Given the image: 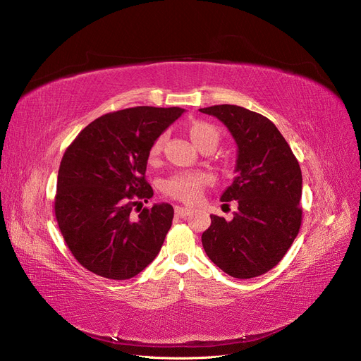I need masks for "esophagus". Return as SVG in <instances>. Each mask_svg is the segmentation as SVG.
<instances>
[{
	"label": "esophagus",
	"mask_w": 361,
	"mask_h": 361,
	"mask_svg": "<svg viewBox=\"0 0 361 361\" xmlns=\"http://www.w3.org/2000/svg\"><path fill=\"white\" fill-rule=\"evenodd\" d=\"M192 212V209H188V207H181V206H176V215L180 218H185L188 214Z\"/></svg>",
	"instance_id": "esophagus-1"
}]
</instances>
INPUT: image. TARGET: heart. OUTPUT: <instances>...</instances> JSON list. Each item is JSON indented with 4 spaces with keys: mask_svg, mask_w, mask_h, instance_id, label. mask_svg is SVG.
Returning <instances> with one entry per match:
<instances>
[{
    "mask_svg": "<svg viewBox=\"0 0 361 361\" xmlns=\"http://www.w3.org/2000/svg\"><path fill=\"white\" fill-rule=\"evenodd\" d=\"M188 135H190L192 140L195 142V145L200 149L204 145H218L219 140V131L218 128L211 124V123H206V121H195L190 126H188ZM164 140L165 136H159L155 143L152 145L150 147V155L155 157L158 155L162 146H164ZM209 178L207 176L202 174V173H177L174 176L168 177L162 187H164V192L174 197L177 200L181 202H187V203H192L196 202L200 195L203 187L207 184Z\"/></svg>",
    "mask_w": 361,
    "mask_h": 361,
    "instance_id": "b5f03b06",
    "label": "heart"
}]
</instances>
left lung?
<instances>
[{"label": "left lung", "mask_w": 361, "mask_h": 361, "mask_svg": "<svg viewBox=\"0 0 361 361\" xmlns=\"http://www.w3.org/2000/svg\"><path fill=\"white\" fill-rule=\"evenodd\" d=\"M222 121L237 143L235 178L221 202L237 200L231 221L211 215L202 234L203 249L230 276L267 274L286 256L298 234L302 209L301 169L275 124L237 105L200 108Z\"/></svg>", "instance_id": "1"}]
</instances>
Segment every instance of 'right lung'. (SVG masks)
Segmentation results:
<instances>
[{
  "instance_id": "obj_1",
  "label": "right lung",
  "mask_w": 361,
  "mask_h": 361,
  "mask_svg": "<svg viewBox=\"0 0 361 361\" xmlns=\"http://www.w3.org/2000/svg\"><path fill=\"white\" fill-rule=\"evenodd\" d=\"M183 112L178 106H135L105 114L64 152L55 218L71 255L87 271L130 279L159 253L173 206L143 207L137 216L133 209L154 196L145 177L152 145Z\"/></svg>"
}]
</instances>
